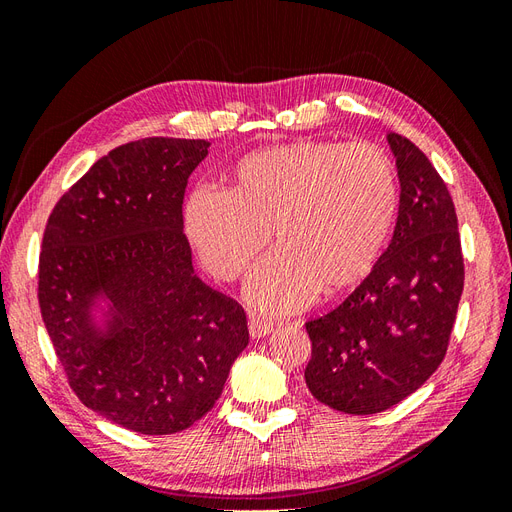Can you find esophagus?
Returning <instances> with one entry per match:
<instances>
[{
	"label": "esophagus",
	"instance_id": "1",
	"mask_svg": "<svg viewBox=\"0 0 512 512\" xmlns=\"http://www.w3.org/2000/svg\"><path fill=\"white\" fill-rule=\"evenodd\" d=\"M271 331H273V322L260 320V318H250V337L252 339L267 337Z\"/></svg>",
	"mask_w": 512,
	"mask_h": 512
}]
</instances>
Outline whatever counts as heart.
Returning a JSON list of instances; mask_svg holds the SVG:
<instances>
[{"instance_id":"b5f03b06","label":"heart","mask_w":512,"mask_h":512,"mask_svg":"<svg viewBox=\"0 0 512 512\" xmlns=\"http://www.w3.org/2000/svg\"><path fill=\"white\" fill-rule=\"evenodd\" d=\"M399 209L389 153L371 143L294 141L247 153L232 188H198L185 203V232L205 269L232 282L271 239L280 245L247 282L267 314L301 309L322 288L356 284L374 265Z\"/></svg>"}]
</instances>
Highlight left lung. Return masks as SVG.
Returning <instances> with one entry per match:
<instances>
[{
	"mask_svg": "<svg viewBox=\"0 0 512 512\" xmlns=\"http://www.w3.org/2000/svg\"><path fill=\"white\" fill-rule=\"evenodd\" d=\"M397 164L393 239L350 297L305 324V384L346 414L393 408L442 363L463 292L457 213L446 183L408 138L386 136Z\"/></svg>",
	"mask_w": 512,
	"mask_h": 512,
	"instance_id": "left-lung-1",
	"label": "left lung"
}]
</instances>
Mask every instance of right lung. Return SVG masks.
Masks as SVG:
<instances>
[{
  "mask_svg": "<svg viewBox=\"0 0 512 512\" xmlns=\"http://www.w3.org/2000/svg\"><path fill=\"white\" fill-rule=\"evenodd\" d=\"M207 141L141 138L100 158L46 222L38 301L87 408L145 436L194 425L250 342L243 307L209 288L183 235Z\"/></svg>",
  "mask_w": 512,
  "mask_h": 512,
  "instance_id": "right-lung-1",
  "label": "right lung"
}]
</instances>
